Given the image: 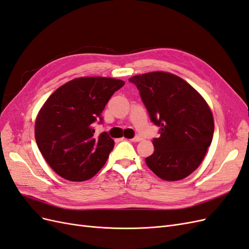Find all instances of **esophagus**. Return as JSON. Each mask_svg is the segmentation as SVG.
Masks as SVG:
<instances>
[{
    "label": "esophagus",
    "instance_id": "obj_1",
    "mask_svg": "<svg viewBox=\"0 0 249 249\" xmlns=\"http://www.w3.org/2000/svg\"><path fill=\"white\" fill-rule=\"evenodd\" d=\"M141 140H142L141 136H135L133 139H131V141H133V142H139Z\"/></svg>",
    "mask_w": 249,
    "mask_h": 249
}]
</instances>
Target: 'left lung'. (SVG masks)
<instances>
[{
    "mask_svg": "<svg viewBox=\"0 0 249 249\" xmlns=\"http://www.w3.org/2000/svg\"><path fill=\"white\" fill-rule=\"evenodd\" d=\"M139 90L142 103L155 125V152L146 165L165 180H179L196 169L214 134V119L202 96L172 73L155 71L129 80Z\"/></svg>",
    "mask_w": 249,
    "mask_h": 249,
    "instance_id": "1",
    "label": "left lung"
}]
</instances>
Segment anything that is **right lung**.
<instances>
[{
    "label": "right lung",
    "mask_w": 249,
    "mask_h": 249,
    "mask_svg": "<svg viewBox=\"0 0 249 249\" xmlns=\"http://www.w3.org/2000/svg\"><path fill=\"white\" fill-rule=\"evenodd\" d=\"M122 80L88 77L59 87L44 103L35 122L37 146L48 164L65 179L82 182L94 177L114 147L107 132L94 134L110 97Z\"/></svg>",
    "instance_id": "add662e5"
}]
</instances>
